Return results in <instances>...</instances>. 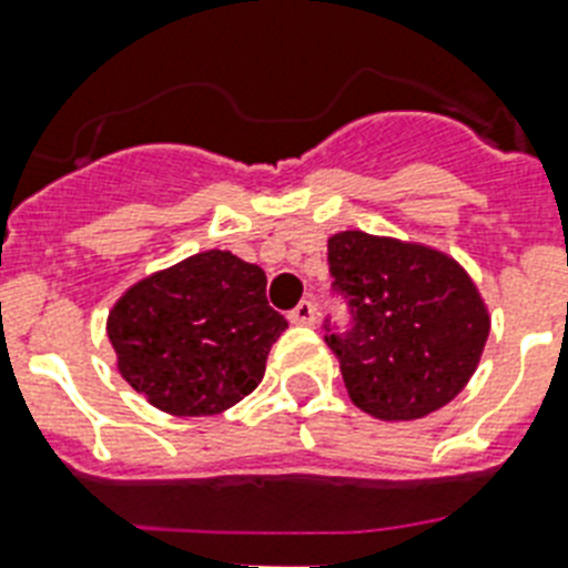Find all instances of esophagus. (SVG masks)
I'll list each match as a JSON object with an SVG mask.
<instances>
[{
	"label": "esophagus",
	"instance_id": "esophagus-1",
	"mask_svg": "<svg viewBox=\"0 0 568 568\" xmlns=\"http://www.w3.org/2000/svg\"><path fill=\"white\" fill-rule=\"evenodd\" d=\"M315 317H317V308L315 303H308V300L297 303V306L288 312V321H292L294 326H312L315 324Z\"/></svg>",
	"mask_w": 568,
	"mask_h": 568
}]
</instances>
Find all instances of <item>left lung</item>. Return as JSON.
Here are the masks:
<instances>
[{
	"instance_id": "obj_1",
	"label": "left lung",
	"mask_w": 568,
	"mask_h": 568,
	"mask_svg": "<svg viewBox=\"0 0 568 568\" xmlns=\"http://www.w3.org/2000/svg\"><path fill=\"white\" fill-rule=\"evenodd\" d=\"M326 260L353 317L347 332L324 324L349 399L379 419H419L455 399L490 335L467 271L426 244L362 230L335 233Z\"/></svg>"
}]
</instances>
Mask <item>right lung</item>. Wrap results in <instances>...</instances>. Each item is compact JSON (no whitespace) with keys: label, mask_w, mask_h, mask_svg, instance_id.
Here are the masks:
<instances>
[{"label":"right lung","mask_w":568,"mask_h":568,"mask_svg":"<svg viewBox=\"0 0 568 568\" xmlns=\"http://www.w3.org/2000/svg\"><path fill=\"white\" fill-rule=\"evenodd\" d=\"M265 283L260 265L204 251L131 285L108 317L122 379L178 417L227 412L260 385L288 326Z\"/></svg>","instance_id":"obj_1"}]
</instances>
